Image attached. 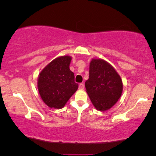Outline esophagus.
I'll return each instance as SVG.
<instances>
[{"label":"esophagus","instance_id":"esophagus-1","mask_svg":"<svg viewBox=\"0 0 156 156\" xmlns=\"http://www.w3.org/2000/svg\"><path fill=\"white\" fill-rule=\"evenodd\" d=\"M84 88V84H82V83L79 85V89H80V90H83Z\"/></svg>","mask_w":156,"mask_h":156}]
</instances>
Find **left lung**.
Returning <instances> with one entry per match:
<instances>
[{"instance_id": "left-lung-1", "label": "left lung", "mask_w": 156, "mask_h": 156, "mask_svg": "<svg viewBox=\"0 0 156 156\" xmlns=\"http://www.w3.org/2000/svg\"><path fill=\"white\" fill-rule=\"evenodd\" d=\"M85 88L96 109L104 112L120 99L123 82L111 64L103 59L93 58L89 63V76L85 82Z\"/></svg>"}]
</instances>
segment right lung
Segmentation results:
<instances>
[{
	"instance_id": "add662e5",
	"label": "right lung",
	"mask_w": 156,
	"mask_h": 156,
	"mask_svg": "<svg viewBox=\"0 0 156 156\" xmlns=\"http://www.w3.org/2000/svg\"><path fill=\"white\" fill-rule=\"evenodd\" d=\"M72 57H57L46 65L37 78V89L44 104L52 108H62L77 90L74 74L69 69Z\"/></svg>"
}]
</instances>
